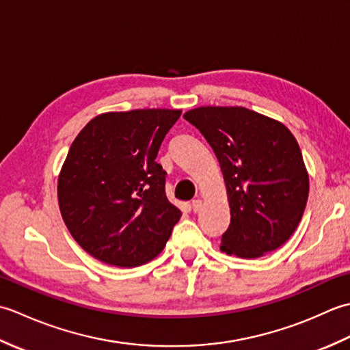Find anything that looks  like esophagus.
Listing matches in <instances>:
<instances>
[{
    "instance_id": "esophagus-1",
    "label": "esophagus",
    "mask_w": 350,
    "mask_h": 350,
    "mask_svg": "<svg viewBox=\"0 0 350 350\" xmlns=\"http://www.w3.org/2000/svg\"><path fill=\"white\" fill-rule=\"evenodd\" d=\"M192 211L194 212H198L200 209H202V200L200 198H196V200H192Z\"/></svg>"
}]
</instances>
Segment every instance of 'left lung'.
<instances>
[{
    "label": "left lung",
    "mask_w": 350,
    "mask_h": 350,
    "mask_svg": "<svg viewBox=\"0 0 350 350\" xmlns=\"http://www.w3.org/2000/svg\"><path fill=\"white\" fill-rule=\"evenodd\" d=\"M183 117L212 146L224 174L232 219L221 250L254 258L280 248L308 198V174L292 132L242 107H202Z\"/></svg>",
    "instance_id": "8db88e82"
}]
</instances>
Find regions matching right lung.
Returning a JSON list of instances; mask_svg holds the SVG:
<instances>
[{
    "label": "right lung",
    "instance_id": "right-lung-1",
    "mask_svg": "<svg viewBox=\"0 0 350 350\" xmlns=\"http://www.w3.org/2000/svg\"><path fill=\"white\" fill-rule=\"evenodd\" d=\"M179 109H133L94 117L73 141L58 177L66 227L100 262L135 267L165 247L182 212L165 194L156 162Z\"/></svg>",
    "mask_w": 350,
    "mask_h": 350
}]
</instances>
